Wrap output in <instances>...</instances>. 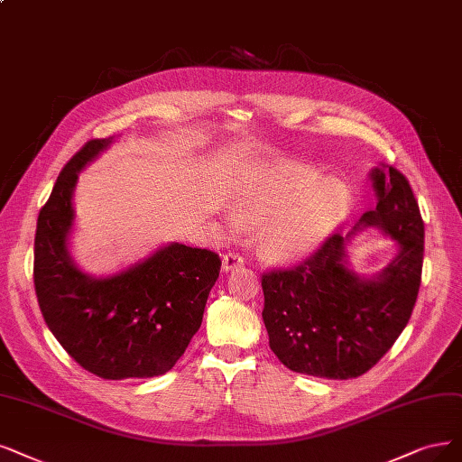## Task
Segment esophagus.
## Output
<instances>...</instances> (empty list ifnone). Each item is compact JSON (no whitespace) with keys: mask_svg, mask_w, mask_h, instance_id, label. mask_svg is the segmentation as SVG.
I'll use <instances>...</instances> for the list:
<instances>
[{"mask_svg":"<svg viewBox=\"0 0 462 462\" xmlns=\"http://www.w3.org/2000/svg\"><path fill=\"white\" fill-rule=\"evenodd\" d=\"M244 266V257L242 254H237V253H226L225 257H222V270L225 272H230V270H234V268H242Z\"/></svg>","mask_w":462,"mask_h":462,"instance_id":"obj_1","label":"esophagus"}]
</instances>
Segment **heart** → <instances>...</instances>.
I'll return each instance as SVG.
<instances>
[{"mask_svg": "<svg viewBox=\"0 0 462 462\" xmlns=\"http://www.w3.org/2000/svg\"><path fill=\"white\" fill-rule=\"evenodd\" d=\"M350 192L338 179H321L297 167L263 169L240 184L234 209L225 211L230 232L244 222L261 226V249L270 259L293 263L312 254L348 213Z\"/></svg>", "mask_w": 462, "mask_h": 462, "instance_id": "heart-1", "label": "heart"}]
</instances>
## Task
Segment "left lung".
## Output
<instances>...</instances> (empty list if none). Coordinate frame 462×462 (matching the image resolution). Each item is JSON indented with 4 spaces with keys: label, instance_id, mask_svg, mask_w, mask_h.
I'll list each match as a JSON object with an SVG mask.
<instances>
[{
    "label": "left lung",
    "instance_id": "left-lung-1",
    "mask_svg": "<svg viewBox=\"0 0 462 462\" xmlns=\"http://www.w3.org/2000/svg\"><path fill=\"white\" fill-rule=\"evenodd\" d=\"M377 208L343 237L293 268L263 274V319L270 348L291 371L319 379H354L396 343L417 302L424 222L409 180L392 165L371 171ZM379 227L399 244V254L379 275L347 268L346 244L360 229Z\"/></svg>",
    "mask_w": 462,
    "mask_h": 462
}]
</instances>
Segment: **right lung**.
I'll list each match as a JSON object with an SVG mask.
<instances>
[{
    "mask_svg": "<svg viewBox=\"0 0 462 462\" xmlns=\"http://www.w3.org/2000/svg\"><path fill=\"white\" fill-rule=\"evenodd\" d=\"M110 139H93L64 165L38 217L33 285L60 346L100 379H148L177 364L201 326L220 259L209 249L169 244L117 274L81 272L68 249L78 173Z\"/></svg>",
    "mask_w": 462,
    "mask_h": 462,
    "instance_id": "right-lung-1",
    "label": "right lung"
}]
</instances>
